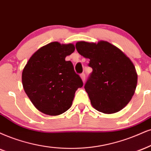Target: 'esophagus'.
<instances>
[{
  "mask_svg": "<svg viewBox=\"0 0 151 151\" xmlns=\"http://www.w3.org/2000/svg\"><path fill=\"white\" fill-rule=\"evenodd\" d=\"M81 78L82 81H83V83H84L85 81V73H82L81 75Z\"/></svg>",
  "mask_w": 151,
  "mask_h": 151,
  "instance_id": "34e87169",
  "label": "esophagus"
}]
</instances>
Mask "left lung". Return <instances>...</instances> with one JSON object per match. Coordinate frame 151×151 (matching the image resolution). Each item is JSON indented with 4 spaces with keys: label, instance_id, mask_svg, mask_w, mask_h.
Returning <instances> with one entry per match:
<instances>
[{
    "label": "left lung",
    "instance_id": "1",
    "mask_svg": "<svg viewBox=\"0 0 151 151\" xmlns=\"http://www.w3.org/2000/svg\"><path fill=\"white\" fill-rule=\"evenodd\" d=\"M78 52L90 59L92 72L85 85L91 104L96 110L112 114L124 109L132 99L137 85L132 61L122 50L105 40L78 41Z\"/></svg>",
    "mask_w": 151,
    "mask_h": 151
}]
</instances>
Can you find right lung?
Returning a JSON list of instances; mask_svg holds the SVG:
<instances>
[{
    "label": "right lung",
    "mask_w": 151,
    "mask_h": 151,
    "mask_svg": "<svg viewBox=\"0 0 151 151\" xmlns=\"http://www.w3.org/2000/svg\"><path fill=\"white\" fill-rule=\"evenodd\" d=\"M73 43L52 42L30 57L22 71L24 90L35 107L48 115H59L71 106L76 91L83 85L71 61Z\"/></svg>",
    "instance_id": "obj_1"
}]
</instances>
